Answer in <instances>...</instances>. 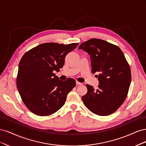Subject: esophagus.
<instances>
[{"instance_id":"obj_1","label":"esophagus","mask_w":146,"mask_h":146,"mask_svg":"<svg viewBox=\"0 0 146 146\" xmlns=\"http://www.w3.org/2000/svg\"><path fill=\"white\" fill-rule=\"evenodd\" d=\"M76 85L77 86H79V85H81L82 84V83H81V82H78V81H76Z\"/></svg>"}]
</instances>
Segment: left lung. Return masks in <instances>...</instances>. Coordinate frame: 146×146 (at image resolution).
<instances>
[{
  "label": "left lung",
  "instance_id": "1",
  "mask_svg": "<svg viewBox=\"0 0 146 146\" xmlns=\"http://www.w3.org/2000/svg\"><path fill=\"white\" fill-rule=\"evenodd\" d=\"M79 49L90 56L92 72H99L98 88L87 84L82 100L87 109L100 116L112 114L123 104L131 82L129 64L118 46L99 39L82 43Z\"/></svg>",
  "mask_w": 146,
  "mask_h": 146
}]
</instances>
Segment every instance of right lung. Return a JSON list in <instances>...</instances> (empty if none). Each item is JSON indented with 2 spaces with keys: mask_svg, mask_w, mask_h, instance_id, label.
<instances>
[{
  "mask_svg": "<svg viewBox=\"0 0 146 146\" xmlns=\"http://www.w3.org/2000/svg\"><path fill=\"white\" fill-rule=\"evenodd\" d=\"M78 44L48 42L33 48L22 57L17 87L24 104L34 114L49 116L64 105L76 81L72 78L60 81L53 72L63 67L65 56Z\"/></svg>",
  "mask_w": 146,
  "mask_h": 146,
  "instance_id": "obj_1",
  "label": "right lung"
}]
</instances>
